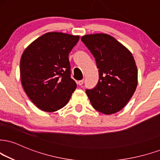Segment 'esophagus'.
<instances>
[{
  "label": "esophagus",
  "instance_id": "34e87169",
  "mask_svg": "<svg viewBox=\"0 0 160 160\" xmlns=\"http://www.w3.org/2000/svg\"><path fill=\"white\" fill-rule=\"evenodd\" d=\"M83 83H84V79H82V80H80V81H78V82H77V84H78V85H79V86H82V84H83Z\"/></svg>",
  "mask_w": 160,
  "mask_h": 160
}]
</instances>
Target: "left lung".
<instances>
[{"label": "left lung", "mask_w": 160, "mask_h": 160, "mask_svg": "<svg viewBox=\"0 0 160 160\" xmlns=\"http://www.w3.org/2000/svg\"><path fill=\"white\" fill-rule=\"evenodd\" d=\"M96 59L98 82L86 90L92 106L102 113H115L127 104L137 86V68L131 52L113 37L104 33L81 38Z\"/></svg>", "instance_id": "8db88e82"}]
</instances>
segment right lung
Wrapping results in <instances>:
<instances>
[{"instance_id": "1", "label": "right lung", "mask_w": 160, "mask_h": 160, "mask_svg": "<svg viewBox=\"0 0 160 160\" xmlns=\"http://www.w3.org/2000/svg\"><path fill=\"white\" fill-rule=\"evenodd\" d=\"M78 40V35L47 32L23 51L20 62L21 84L39 109L46 112L61 109L76 90L68 56Z\"/></svg>"}]
</instances>
